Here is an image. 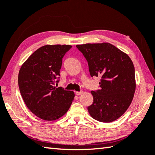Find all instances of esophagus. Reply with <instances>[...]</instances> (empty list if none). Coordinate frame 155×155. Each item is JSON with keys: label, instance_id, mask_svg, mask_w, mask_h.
Masks as SVG:
<instances>
[{"label": "esophagus", "instance_id": "esophagus-1", "mask_svg": "<svg viewBox=\"0 0 155 155\" xmlns=\"http://www.w3.org/2000/svg\"><path fill=\"white\" fill-rule=\"evenodd\" d=\"M75 93H76V95H82V94H83V91H77Z\"/></svg>", "mask_w": 155, "mask_h": 155}]
</instances>
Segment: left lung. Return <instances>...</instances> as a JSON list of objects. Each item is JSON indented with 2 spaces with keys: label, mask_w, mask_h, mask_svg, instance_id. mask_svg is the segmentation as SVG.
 Masks as SVG:
<instances>
[{
  "label": "left lung",
  "mask_w": 155,
  "mask_h": 155,
  "mask_svg": "<svg viewBox=\"0 0 155 155\" xmlns=\"http://www.w3.org/2000/svg\"><path fill=\"white\" fill-rule=\"evenodd\" d=\"M89 65L91 77H101L100 89L92 91L87 107L94 119L111 122L125 113L134 97L135 69L130 57L110 43L77 45Z\"/></svg>",
  "instance_id": "8db88e82"
}]
</instances>
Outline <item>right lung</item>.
<instances>
[{"label":"right lung","mask_w":155,"mask_h":155,"mask_svg":"<svg viewBox=\"0 0 155 155\" xmlns=\"http://www.w3.org/2000/svg\"><path fill=\"white\" fill-rule=\"evenodd\" d=\"M71 48L70 45H44L35 51L20 68L21 95L29 110L41 119L53 121L61 117L73 101V91L54 86L59 82L63 57Z\"/></svg>","instance_id":"1"}]
</instances>
